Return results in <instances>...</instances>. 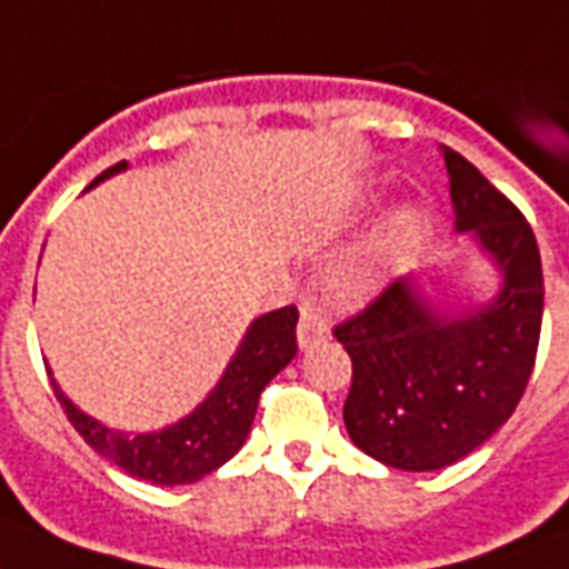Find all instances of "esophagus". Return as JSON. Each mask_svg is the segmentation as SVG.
Instances as JSON below:
<instances>
[{
  "label": "esophagus",
  "mask_w": 569,
  "mask_h": 569,
  "mask_svg": "<svg viewBox=\"0 0 569 569\" xmlns=\"http://www.w3.org/2000/svg\"><path fill=\"white\" fill-rule=\"evenodd\" d=\"M329 335V326L322 320L317 310L310 308V305H301V317H298V345L310 347L322 341Z\"/></svg>",
  "instance_id": "34e87169"
}]
</instances>
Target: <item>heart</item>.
Returning a JSON list of instances; mask_svg holds the SVG:
<instances>
[{
	"instance_id": "heart-1",
	"label": "heart",
	"mask_w": 569,
	"mask_h": 569,
	"mask_svg": "<svg viewBox=\"0 0 569 569\" xmlns=\"http://www.w3.org/2000/svg\"><path fill=\"white\" fill-rule=\"evenodd\" d=\"M371 280V273L366 264H350L345 273H341V289L345 292H359V289H366Z\"/></svg>"
}]
</instances>
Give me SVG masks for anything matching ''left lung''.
Masks as SVG:
<instances>
[{
  "label": "left lung",
  "instance_id": "8db88e82",
  "mask_svg": "<svg viewBox=\"0 0 569 569\" xmlns=\"http://www.w3.org/2000/svg\"><path fill=\"white\" fill-rule=\"evenodd\" d=\"M445 167L457 231H472L500 264V296L476 313L441 317L402 277L332 329L353 362L350 439L406 472L457 463L512 418L542 326V261L525 212L460 151L445 149Z\"/></svg>",
  "mask_w": 569,
  "mask_h": 569
}]
</instances>
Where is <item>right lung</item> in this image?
I'll use <instances>...</instances> for the list:
<instances>
[{"mask_svg":"<svg viewBox=\"0 0 569 569\" xmlns=\"http://www.w3.org/2000/svg\"><path fill=\"white\" fill-rule=\"evenodd\" d=\"M124 167L128 161H118L116 167L103 170L93 179L91 188L103 182L106 176L121 173ZM296 322L298 310L292 305L259 317L249 326L247 338L237 347L234 359L228 362L216 390L188 418L161 432H142V436L116 432L79 411L57 390V383L54 396L81 439L97 453H103L106 460L121 466L128 476L163 488L191 485L216 472L243 448L261 390L296 357Z\"/></svg>","mask_w":569,"mask_h":569,"instance_id":"right-lung-1","label":"right lung"}]
</instances>
